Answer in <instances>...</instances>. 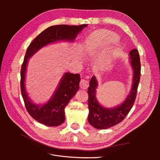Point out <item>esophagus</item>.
Here are the masks:
<instances>
[{
	"mask_svg": "<svg viewBox=\"0 0 160 160\" xmlns=\"http://www.w3.org/2000/svg\"><path fill=\"white\" fill-rule=\"evenodd\" d=\"M89 87V81L86 79H81L80 81V88L83 89H88Z\"/></svg>",
	"mask_w": 160,
	"mask_h": 160,
	"instance_id": "obj_1",
	"label": "esophagus"
}]
</instances>
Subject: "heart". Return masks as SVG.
Returning <instances> with one entry per match:
<instances>
[{
    "mask_svg": "<svg viewBox=\"0 0 160 160\" xmlns=\"http://www.w3.org/2000/svg\"><path fill=\"white\" fill-rule=\"evenodd\" d=\"M118 41V37L113 34H97L89 41L87 45V49L92 51L101 46L114 44Z\"/></svg>",
    "mask_w": 160,
    "mask_h": 160,
    "instance_id": "b5f03b06",
    "label": "heart"
}]
</instances>
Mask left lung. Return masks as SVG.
Masks as SVG:
<instances>
[{
	"label": "left lung",
	"instance_id": "obj_1",
	"mask_svg": "<svg viewBox=\"0 0 160 160\" xmlns=\"http://www.w3.org/2000/svg\"><path fill=\"white\" fill-rule=\"evenodd\" d=\"M129 62L133 70V83L129 93L123 102L113 108H107L101 105L96 98V89L98 86V80L93 76L89 81L88 88V122L93 128L105 129L122 122L133 107L141 75V64L139 52L133 49L129 53Z\"/></svg>",
	"mask_w": 160,
	"mask_h": 160
}]
</instances>
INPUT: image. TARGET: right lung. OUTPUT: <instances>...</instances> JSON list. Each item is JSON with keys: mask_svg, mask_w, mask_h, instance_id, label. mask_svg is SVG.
<instances>
[{"mask_svg": "<svg viewBox=\"0 0 160 160\" xmlns=\"http://www.w3.org/2000/svg\"><path fill=\"white\" fill-rule=\"evenodd\" d=\"M87 26H51L40 33L27 49L21 71L22 96L28 113L34 119L47 126H59L65 122V108L79 90L80 75L65 72L50 99L44 104L34 103L28 97L25 83L28 59L47 45L58 41H74L77 35Z\"/></svg>", "mask_w": 160, "mask_h": 160, "instance_id": "add662e5", "label": "right lung"}]
</instances>
